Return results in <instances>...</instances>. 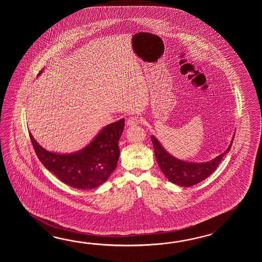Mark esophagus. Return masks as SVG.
Here are the masks:
<instances>
[{"mask_svg": "<svg viewBox=\"0 0 262 262\" xmlns=\"http://www.w3.org/2000/svg\"><path fill=\"white\" fill-rule=\"evenodd\" d=\"M139 117L138 116H131L126 120V125L127 126H134V125H137L139 123Z\"/></svg>", "mask_w": 262, "mask_h": 262, "instance_id": "esophagus-1", "label": "esophagus"}]
</instances>
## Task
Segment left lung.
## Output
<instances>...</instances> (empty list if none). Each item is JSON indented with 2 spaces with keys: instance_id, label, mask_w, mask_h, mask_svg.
I'll list each match as a JSON object with an SVG mask.
<instances>
[{
  "instance_id": "left-lung-1",
  "label": "left lung",
  "mask_w": 262,
  "mask_h": 262,
  "mask_svg": "<svg viewBox=\"0 0 262 262\" xmlns=\"http://www.w3.org/2000/svg\"><path fill=\"white\" fill-rule=\"evenodd\" d=\"M150 139L154 145L156 160L165 176L173 184H178L184 187L195 185L208 178L216 169L218 165L222 160L223 156L228 154L233 142L232 139L231 143L226 151L215 157L213 160L199 164L181 161L174 158L164 150L159 141L154 136H151Z\"/></svg>"
}]
</instances>
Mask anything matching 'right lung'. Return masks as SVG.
<instances>
[{
  "instance_id": "1",
  "label": "right lung",
  "mask_w": 262,
  "mask_h": 262,
  "mask_svg": "<svg viewBox=\"0 0 262 262\" xmlns=\"http://www.w3.org/2000/svg\"><path fill=\"white\" fill-rule=\"evenodd\" d=\"M123 126L124 119L106 125L83 150L72 155L48 151L29 135L40 161L57 178L75 188L93 189L105 183L116 168Z\"/></svg>"
}]
</instances>
